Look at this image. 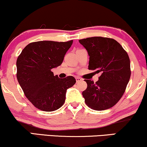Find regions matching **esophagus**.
Masks as SVG:
<instances>
[{"label":"esophagus","instance_id":"esophagus-1","mask_svg":"<svg viewBox=\"0 0 147 147\" xmlns=\"http://www.w3.org/2000/svg\"><path fill=\"white\" fill-rule=\"evenodd\" d=\"M76 82H80V81L82 80V78H80V77H76Z\"/></svg>","mask_w":147,"mask_h":147}]
</instances>
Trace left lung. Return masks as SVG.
Segmentation results:
<instances>
[{"instance_id": "1", "label": "left lung", "mask_w": 147, "mask_h": 147, "mask_svg": "<svg viewBox=\"0 0 147 147\" xmlns=\"http://www.w3.org/2000/svg\"><path fill=\"white\" fill-rule=\"evenodd\" d=\"M79 42L90 57L88 69L101 74L96 83L85 80L87 88L82 95L86 104L96 111L111 108L123 96L130 78L128 55L119 42L112 38L99 36Z\"/></svg>"}]
</instances>
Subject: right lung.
<instances>
[{
	"label": "right lung",
	"mask_w": 147,
	"mask_h": 147,
	"mask_svg": "<svg viewBox=\"0 0 147 147\" xmlns=\"http://www.w3.org/2000/svg\"><path fill=\"white\" fill-rule=\"evenodd\" d=\"M73 40L30 43L17 59V78L25 95L34 107L45 111L59 109L67 90L76 84L73 76L61 79L51 69L61 65Z\"/></svg>",
	"instance_id": "right-lung-1"
}]
</instances>
